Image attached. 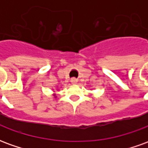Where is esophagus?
Wrapping results in <instances>:
<instances>
[{
	"label": "esophagus",
	"mask_w": 148,
	"mask_h": 148,
	"mask_svg": "<svg viewBox=\"0 0 148 148\" xmlns=\"http://www.w3.org/2000/svg\"><path fill=\"white\" fill-rule=\"evenodd\" d=\"M71 82L72 84H76L77 82V80L76 79V78H71Z\"/></svg>",
	"instance_id": "obj_1"
}]
</instances>
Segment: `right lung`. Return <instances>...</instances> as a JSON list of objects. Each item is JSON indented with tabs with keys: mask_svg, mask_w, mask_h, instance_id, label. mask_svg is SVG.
Returning <instances> with one entry per match:
<instances>
[{
	"mask_svg": "<svg viewBox=\"0 0 148 148\" xmlns=\"http://www.w3.org/2000/svg\"><path fill=\"white\" fill-rule=\"evenodd\" d=\"M54 92H55V91H54ZM53 96H54V97H55V98H56V97H56V95H55V93H53Z\"/></svg>",
	"mask_w": 148,
	"mask_h": 148,
	"instance_id": "add662e5",
	"label": "right lung"
}]
</instances>
